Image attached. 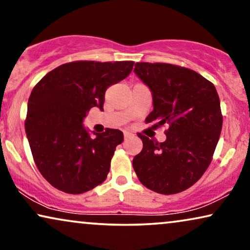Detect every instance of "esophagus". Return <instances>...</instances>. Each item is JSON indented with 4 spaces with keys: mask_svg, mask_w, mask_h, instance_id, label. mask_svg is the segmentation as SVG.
<instances>
[{
    "mask_svg": "<svg viewBox=\"0 0 250 250\" xmlns=\"http://www.w3.org/2000/svg\"><path fill=\"white\" fill-rule=\"evenodd\" d=\"M133 135L132 133H129V132H124V138H125V140H128V139H132L133 138Z\"/></svg>",
    "mask_w": 250,
    "mask_h": 250,
    "instance_id": "1",
    "label": "esophagus"
}]
</instances>
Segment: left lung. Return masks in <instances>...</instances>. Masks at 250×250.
I'll return each mask as SVG.
<instances>
[{
  "label": "left lung",
  "mask_w": 250,
  "mask_h": 250,
  "mask_svg": "<svg viewBox=\"0 0 250 250\" xmlns=\"http://www.w3.org/2000/svg\"><path fill=\"white\" fill-rule=\"evenodd\" d=\"M134 73L152 93L153 110L146 123L168 129L164 142L139 133L143 148L133 168L155 192H182L206 172L220 139L223 117L216 88L194 70L170 63L136 62Z\"/></svg>",
  "instance_id": "1"
}]
</instances>
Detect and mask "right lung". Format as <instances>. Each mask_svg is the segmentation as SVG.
<instances>
[{
	"instance_id": "obj_1",
	"label": "right lung",
	"mask_w": 250,
	"mask_h": 250,
	"mask_svg": "<svg viewBox=\"0 0 250 250\" xmlns=\"http://www.w3.org/2000/svg\"><path fill=\"white\" fill-rule=\"evenodd\" d=\"M133 61H74L47 73L33 88L25 129L34 162L56 189L80 194L107 179L116 146L124 135L107 128L90 135L83 119L104 109L105 90L128 76Z\"/></svg>"
}]
</instances>
